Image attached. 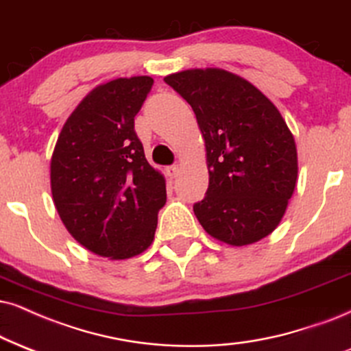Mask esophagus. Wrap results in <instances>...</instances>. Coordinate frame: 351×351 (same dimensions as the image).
I'll use <instances>...</instances> for the list:
<instances>
[{
	"label": "esophagus",
	"instance_id": "1",
	"mask_svg": "<svg viewBox=\"0 0 351 351\" xmlns=\"http://www.w3.org/2000/svg\"><path fill=\"white\" fill-rule=\"evenodd\" d=\"M179 172H180L179 166H169V167H166V174H167L169 179H176V177L179 176Z\"/></svg>",
	"mask_w": 351,
	"mask_h": 351
}]
</instances>
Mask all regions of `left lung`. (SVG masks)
<instances>
[{"label": "left lung", "mask_w": 351, "mask_h": 351, "mask_svg": "<svg viewBox=\"0 0 351 351\" xmlns=\"http://www.w3.org/2000/svg\"><path fill=\"white\" fill-rule=\"evenodd\" d=\"M195 112L208 190L193 213L206 232L247 245L278 226L298 182L293 133L275 104L244 77L195 68L164 77Z\"/></svg>", "instance_id": "left-lung-1"}]
</instances>
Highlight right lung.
I'll list each match as a JSON object with an SVG mask.
<instances>
[{
	"mask_svg": "<svg viewBox=\"0 0 351 351\" xmlns=\"http://www.w3.org/2000/svg\"><path fill=\"white\" fill-rule=\"evenodd\" d=\"M153 77L97 86L64 122L50 159L55 208L83 247L110 261L145 252L166 203V179L146 161L135 115Z\"/></svg>",
	"mask_w": 351,
	"mask_h": 351,
	"instance_id": "right-lung-1",
	"label": "right lung"
}]
</instances>
